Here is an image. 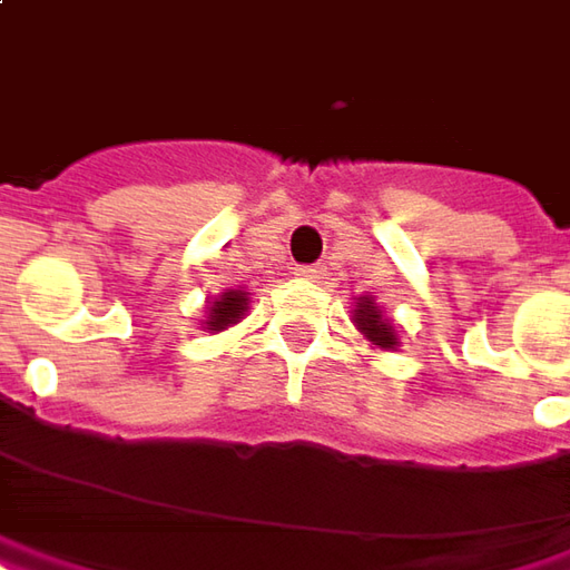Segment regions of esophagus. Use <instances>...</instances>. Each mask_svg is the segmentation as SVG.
<instances>
[{"label": "esophagus", "mask_w": 570, "mask_h": 570, "mask_svg": "<svg viewBox=\"0 0 570 570\" xmlns=\"http://www.w3.org/2000/svg\"><path fill=\"white\" fill-rule=\"evenodd\" d=\"M322 267L318 265H299L296 267V277H303V281H322Z\"/></svg>", "instance_id": "34e87169"}]
</instances>
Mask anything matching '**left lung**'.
Listing matches in <instances>:
<instances>
[{
  "mask_svg": "<svg viewBox=\"0 0 570 570\" xmlns=\"http://www.w3.org/2000/svg\"><path fill=\"white\" fill-rule=\"evenodd\" d=\"M353 324L356 331L363 334L365 341L379 350H397L401 337H397V327L382 312V305L375 303L372 296H360V303L353 308Z\"/></svg>",
  "mask_w": 570,
  "mask_h": 570,
  "instance_id": "obj_1",
  "label": "left lung"
}]
</instances>
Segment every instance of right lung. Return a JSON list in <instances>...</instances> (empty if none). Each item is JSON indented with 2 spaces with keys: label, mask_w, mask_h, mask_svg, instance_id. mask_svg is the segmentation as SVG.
<instances>
[{
  "label": "right lung",
  "mask_w": 570,
  "mask_h": 570,
  "mask_svg": "<svg viewBox=\"0 0 570 570\" xmlns=\"http://www.w3.org/2000/svg\"><path fill=\"white\" fill-rule=\"evenodd\" d=\"M246 312H248L246 289H226V293H220L214 303L207 305V318L202 324H205L210 334H217V331H226L229 324L239 322Z\"/></svg>",
  "instance_id": "right-lung-1"
}]
</instances>
